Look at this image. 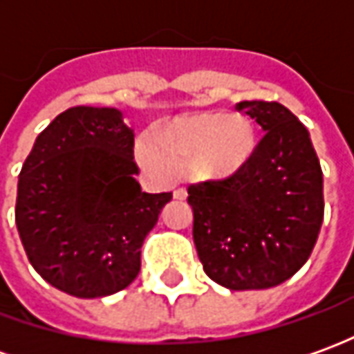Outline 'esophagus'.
Wrapping results in <instances>:
<instances>
[{
  "instance_id": "esophagus-1",
  "label": "esophagus",
  "mask_w": 354,
  "mask_h": 354,
  "mask_svg": "<svg viewBox=\"0 0 354 354\" xmlns=\"http://www.w3.org/2000/svg\"><path fill=\"white\" fill-rule=\"evenodd\" d=\"M173 198H177V201H185V198H187V191H185V189H177V191L173 193Z\"/></svg>"
}]
</instances>
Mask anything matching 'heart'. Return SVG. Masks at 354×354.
<instances>
[{
  "instance_id": "b5f03b06",
  "label": "heart",
  "mask_w": 354,
  "mask_h": 354,
  "mask_svg": "<svg viewBox=\"0 0 354 354\" xmlns=\"http://www.w3.org/2000/svg\"><path fill=\"white\" fill-rule=\"evenodd\" d=\"M255 149V127L248 116L203 111L151 127L142 163L160 175L191 165L194 175L224 179L239 171Z\"/></svg>"
}]
</instances>
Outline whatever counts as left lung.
<instances>
[{"instance_id":"left-lung-1","label":"left lung","mask_w":354,"mask_h":354,"mask_svg":"<svg viewBox=\"0 0 354 354\" xmlns=\"http://www.w3.org/2000/svg\"><path fill=\"white\" fill-rule=\"evenodd\" d=\"M265 136L222 181L189 187L205 272L230 290H263L302 269L324 222V173L306 127L274 101H241Z\"/></svg>"}]
</instances>
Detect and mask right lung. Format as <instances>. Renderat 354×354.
<instances>
[{
    "label": "right lung",
    "mask_w": 354,
    "mask_h": 354,
    "mask_svg": "<svg viewBox=\"0 0 354 354\" xmlns=\"http://www.w3.org/2000/svg\"><path fill=\"white\" fill-rule=\"evenodd\" d=\"M134 130L111 106H72L40 132L17 185L15 222L35 271L75 298H103L140 272V249L171 193L134 179Z\"/></svg>",
    "instance_id": "obj_1"
}]
</instances>
